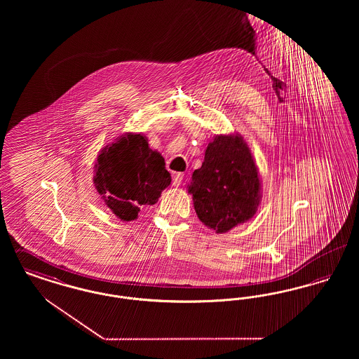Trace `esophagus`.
<instances>
[{"label": "esophagus", "mask_w": 359, "mask_h": 359, "mask_svg": "<svg viewBox=\"0 0 359 359\" xmlns=\"http://www.w3.org/2000/svg\"><path fill=\"white\" fill-rule=\"evenodd\" d=\"M183 177H184L183 173H175V175H173V179H172V184H173L175 187H179V186L182 184V182H183Z\"/></svg>", "instance_id": "1"}]
</instances>
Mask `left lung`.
Returning a JSON list of instances; mask_svg holds the SVG:
<instances>
[{"instance_id": "obj_1", "label": "left lung", "mask_w": 359, "mask_h": 359, "mask_svg": "<svg viewBox=\"0 0 359 359\" xmlns=\"http://www.w3.org/2000/svg\"><path fill=\"white\" fill-rule=\"evenodd\" d=\"M188 192L201 222L218 234L252 219L261 201V182L243 137H215L202 167L192 173Z\"/></svg>"}]
</instances>
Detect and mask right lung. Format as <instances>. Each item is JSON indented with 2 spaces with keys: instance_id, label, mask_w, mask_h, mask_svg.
I'll use <instances>...</instances> for the list:
<instances>
[{
  "instance_id": "obj_1",
  "label": "right lung",
  "mask_w": 359,
  "mask_h": 359,
  "mask_svg": "<svg viewBox=\"0 0 359 359\" xmlns=\"http://www.w3.org/2000/svg\"><path fill=\"white\" fill-rule=\"evenodd\" d=\"M94 184L106 207L125 222L135 221L145 205H154L171 173L157 151L141 133H125L106 145L94 165Z\"/></svg>"
}]
</instances>
